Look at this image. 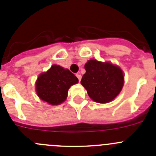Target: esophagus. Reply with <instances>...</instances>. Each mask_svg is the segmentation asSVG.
Returning <instances> with one entry per match:
<instances>
[{"instance_id": "1", "label": "esophagus", "mask_w": 156, "mask_h": 156, "mask_svg": "<svg viewBox=\"0 0 156 156\" xmlns=\"http://www.w3.org/2000/svg\"><path fill=\"white\" fill-rule=\"evenodd\" d=\"M76 77L78 78V80H79V82H80L81 80V75L80 73H76Z\"/></svg>"}]
</instances>
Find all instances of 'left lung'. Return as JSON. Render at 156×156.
<instances>
[{
	"mask_svg": "<svg viewBox=\"0 0 156 156\" xmlns=\"http://www.w3.org/2000/svg\"><path fill=\"white\" fill-rule=\"evenodd\" d=\"M84 68L86 73L80 83L90 98L96 102L108 103L119 94L124 81L119 67L92 59L85 64Z\"/></svg>",
	"mask_w": 156,
	"mask_h": 156,
	"instance_id": "obj_1",
	"label": "left lung"
}]
</instances>
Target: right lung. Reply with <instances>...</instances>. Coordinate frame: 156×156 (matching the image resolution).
I'll use <instances>...</instances> for the list:
<instances>
[{
  "mask_svg": "<svg viewBox=\"0 0 156 156\" xmlns=\"http://www.w3.org/2000/svg\"><path fill=\"white\" fill-rule=\"evenodd\" d=\"M77 83V77L69 70L53 65L47 73L39 76L36 90L41 100L51 105H59L66 99L69 88Z\"/></svg>",
  "mask_w": 156,
  "mask_h": 156,
  "instance_id": "add662e5",
  "label": "right lung"
}]
</instances>
